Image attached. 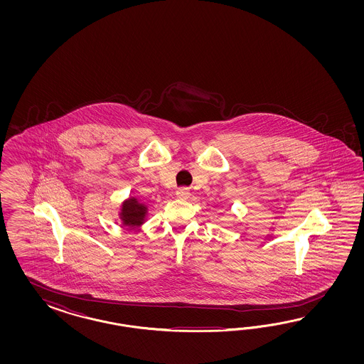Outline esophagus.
Instances as JSON below:
<instances>
[{"mask_svg": "<svg viewBox=\"0 0 364 364\" xmlns=\"http://www.w3.org/2000/svg\"><path fill=\"white\" fill-rule=\"evenodd\" d=\"M176 196L178 198H183V200H187L191 196V192L188 188H178L176 192Z\"/></svg>", "mask_w": 364, "mask_h": 364, "instance_id": "34e87169", "label": "esophagus"}]
</instances>
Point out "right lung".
Wrapping results in <instances>:
<instances>
[{
    "mask_svg": "<svg viewBox=\"0 0 364 364\" xmlns=\"http://www.w3.org/2000/svg\"><path fill=\"white\" fill-rule=\"evenodd\" d=\"M145 215H146V207L141 203H139L137 198H131L122 204L120 219L124 223V225L137 227L143 224Z\"/></svg>",
    "mask_w": 364,
    "mask_h": 364,
    "instance_id": "add662e5",
    "label": "right lung"
}]
</instances>
